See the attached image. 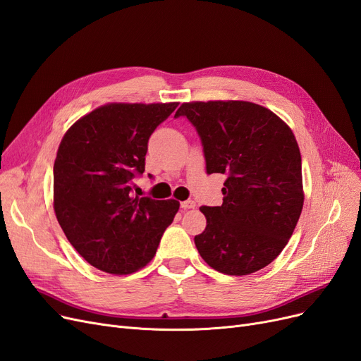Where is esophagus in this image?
<instances>
[{
	"label": "esophagus",
	"mask_w": 361,
	"mask_h": 361,
	"mask_svg": "<svg viewBox=\"0 0 361 361\" xmlns=\"http://www.w3.org/2000/svg\"><path fill=\"white\" fill-rule=\"evenodd\" d=\"M197 204H195V202L194 200H185V202H182L180 203V207L183 209V210H188V209H194Z\"/></svg>",
	"instance_id": "34e87169"
}]
</instances>
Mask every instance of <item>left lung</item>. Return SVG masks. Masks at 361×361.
Listing matches in <instances>:
<instances>
[{"mask_svg": "<svg viewBox=\"0 0 361 361\" xmlns=\"http://www.w3.org/2000/svg\"><path fill=\"white\" fill-rule=\"evenodd\" d=\"M203 145L206 171L227 179L221 206H202L207 226L194 238L206 263L243 276L266 267L288 243L303 209L302 157L291 128L250 102L183 103Z\"/></svg>", "mask_w": 361, "mask_h": 361, "instance_id": "left-lung-1", "label": "left lung"}]
</instances>
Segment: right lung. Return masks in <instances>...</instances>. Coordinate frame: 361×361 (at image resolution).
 I'll return each instance as SVG.
<instances>
[{
  "mask_svg": "<svg viewBox=\"0 0 361 361\" xmlns=\"http://www.w3.org/2000/svg\"><path fill=\"white\" fill-rule=\"evenodd\" d=\"M179 103H110L66 133L54 164V209L68 242L88 263L128 275L151 261L179 210L176 200L133 197L151 134Z\"/></svg>",
  "mask_w": 361,
  "mask_h": 361,
  "instance_id": "right-lung-1",
  "label": "right lung"
}]
</instances>
